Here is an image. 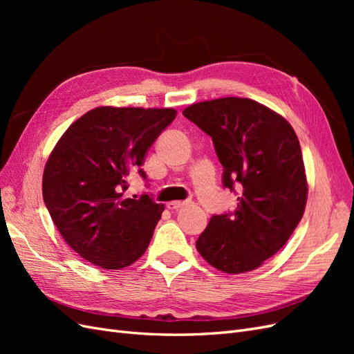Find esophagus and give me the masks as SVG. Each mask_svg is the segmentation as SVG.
Returning a JSON list of instances; mask_svg holds the SVG:
<instances>
[{
    "instance_id": "1",
    "label": "esophagus",
    "mask_w": 354,
    "mask_h": 354,
    "mask_svg": "<svg viewBox=\"0 0 354 354\" xmlns=\"http://www.w3.org/2000/svg\"><path fill=\"white\" fill-rule=\"evenodd\" d=\"M189 201H173V202H168L167 203V207H168V209H171V211H177V209H181V208H185L186 205H189Z\"/></svg>"
}]
</instances>
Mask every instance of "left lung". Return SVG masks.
Returning a JSON list of instances; mask_svg holds the SVG:
<instances>
[{"mask_svg":"<svg viewBox=\"0 0 354 354\" xmlns=\"http://www.w3.org/2000/svg\"><path fill=\"white\" fill-rule=\"evenodd\" d=\"M207 133L223 165V186L241 192L234 211L214 214L196 250L224 273L260 267L303 217L307 180L294 128L251 99L224 97L183 111Z\"/></svg>","mask_w":354,"mask_h":354,"instance_id":"obj_1","label":"left lung"}]
</instances>
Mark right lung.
<instances>
[{
	"mask_svg": "<svg viewBox=\"0 0 354 354\" xmlns=\"http://www.w3.org/2000/svg\"><path fill=\"white\" fill-rule=\"evenodd\" d=\"M176 115L102 106L75 121L53 149L42 198L62 238L84 260L118 270L147 250L164 205L147 194L127 198L125 190L130 174L146 180L147 149Z\"/></svg>",
	"mask_w": 354,
	"mask_h": 354,
	"instance_id": "right-lung-1",
	"label": "right lung"
}]
</instances>
